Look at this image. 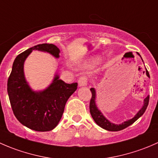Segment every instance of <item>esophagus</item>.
Masks as SVG:
<instances>
[{
	"instance_id": "1",
	"label": "esophagus",
	"mask_w": 158,
	"mask_h": 158,
	"mask_svg": "<svg viewBox=\"0 0 158 158\" xmlns=\"http://www.w3.org/2000/svg\"><path fill=\"white\" fill-rule=\"evenodd\" d=\"M87 82H88V79H87L86 76H81L78 80V83L80 87L87 85Z\"/></svg>"
}]
</instances>
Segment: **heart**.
<instances>
[{
	"instance_id": "b5f03b06",
	"label": "heart",
	"mask_w": 158,
	"mask_h": 158,
	"mask_svg": "<svg viewBox=\"0 0 158 158\" xmlns=\"http://www.w3.org/2000/svg\"><path fill=\"white\" fill-rule=\"evenodd\" d=\"M95 60H89V61L87 62L86 63H85V66H92L94 64H95Z\"/></svg>"
}]
</instances>
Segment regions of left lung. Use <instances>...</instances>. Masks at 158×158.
<instances>
[{
	"label": "left lung",
	"instance_id": "1",
	"mask_svg": "<svg viewBox=\"0 0 158 158\" xmlns=\"http://www.w3.org/2000/svg\"><path fill=\"white\" fill-rule=\"evenodd\" d=\"M138 54L140 56V54L138 53ZM141 60H142V58H141ZM146 75H147L148 77H150L149 73H148L147 69H146ZM90 90L91 92H92V98H91L90 104H89V110H90L91 115H92V118L94 119L95 123H96L98 126H100L101 128L106 129V130L107 131H118L123 130V129L128 127L129 125H132L135 121L138 120V119L144 114L148 106V102H149V95H148V96L144 98V105H143L142 108L138 111V112L135 114V117L132 118L130 120H128L126 121V122H123V123L119 124V125H116V124L110 122L103 115V114L101 112V111L98 109V107H97L96 106V103H95L96 92H95V90L94 88H91Z\"/></svg>",
	"mask_w": 158,
	"mask_h": 158
}]
</instances>
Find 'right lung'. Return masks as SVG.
Instances as JSON below:
<instances>
[{
  "mask_svg": "<svg viewBox=\"0 0 158 158\" xmlns=\"http://www.w3.org/2000/svg\"><path fill=\"white\" fill-rule=\"evenodd\" d=\"M33 50L60 57V49L49 44L34 46L19 54L14 60L7 81V93L13 112L22 125L36 131H49L60 122L66 102L77 89L78 84L66 83L56 74L46 89L32 90L25 79L23 64Z\"/></svg>",
  "mask_w": 158,
  "mask_h": 158,
  "instance_id": "right-lung-1",
  "label": "right lung"
}]
</instances>
